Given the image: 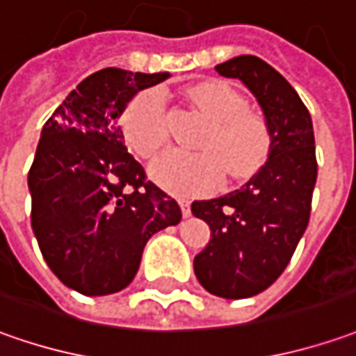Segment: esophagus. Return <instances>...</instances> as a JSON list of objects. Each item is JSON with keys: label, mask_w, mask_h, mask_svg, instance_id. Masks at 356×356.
<instances>
[{"label": "esophagus", "mask_w": 356, "mask_h": 356, "mask_svg": "<svg viewBox=\"0 0 356 356\" xmlns=\"http://www.w3.org/2000/svg\"><path fill=\"white\" fill-rule=\"evenodd\" d=\"M179 207H181V213H183V216L191 215V202L189 201H185V199H179Z\"/></svg>", "instance_id": "34e87169"}]
</instances>
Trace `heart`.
<instances>
[{
    "label": "heart",
    "mask_w": 356,
    "mask_h": 356,
    "mask_svg": "<svg viewBox=\"0 0 356 356\" xmlns=\"http://www.w3.org/2000/svg\"><path fill=\"white\" fill-rule=\"evenodd\" d=\"M191 98L209 120L197 141L199 152L171 149L155 159L149 173L169 193L191 197L220 185L225 169L240 177L262 163L270 149L264 120L242 110V98L220 82H204L191 90ZM128 143L143 157L155 155L167 140L165 98L157 88L140 92L122 114Z\"/></svg>",
    "instance_id": "heart-1"
}]
</instances>
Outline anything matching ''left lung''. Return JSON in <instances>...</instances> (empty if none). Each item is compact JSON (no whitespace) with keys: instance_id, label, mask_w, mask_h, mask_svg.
<instances>
[{"instance_id":"1","label":"left lung","mask_w":356,"mask_h":356,"mask_svg":"<svg viewBox=\"0 0 356 356\" xmlns=\"http://www.w3.org/2000/svg\"><path fill=\"white\" fill-rule=\"evenodd\" d=\"M225 79L240 80L264 114L270 134L268 161L236 191L191 211L211 228L195 256V276L209 293L244 300L276 282L303 236L317 179L312 116L300 94L262 58L240 55L216 65Z\"/></svg>"}]
</instances>
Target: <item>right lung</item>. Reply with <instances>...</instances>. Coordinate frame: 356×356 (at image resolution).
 <instances>
[{
  "label": "right lung",
  "mask_w": 356,
  "mask_h": 356,
  "mask_svg": "<svg viewBox=\"0 0 356 356\" xmlns=\"http://www.w3.org/2000/svg\"><path fill=\"white\" fill-rule=\"evenodd\" d=\"M169 76L102 68L41 129L27 179L31 227L47 266L82 296L128 288L147 240L181 220L175 199L145 181L120 128L126 106Z\"/></svg>",
  "instance_id": "add662e5"
}]
</instances>
